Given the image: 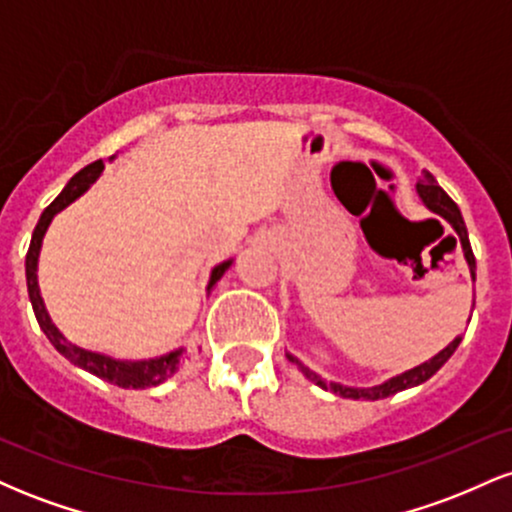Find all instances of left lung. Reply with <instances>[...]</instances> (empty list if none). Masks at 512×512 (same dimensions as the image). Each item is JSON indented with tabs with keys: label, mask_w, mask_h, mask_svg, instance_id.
Segmentation results:
<instances>
[{
	"label": "left lung",
	"mask_w": 512,
	"mask_h": 512,
	"mask_svg": "<svg viewBox=\"0 0 512 512\" xmlns=\"http://www.w3.org/2000/svg\"><path fill=\"white\" fill-rule=\"evenodd\" d=\"M416 192H419L421 202H424L426 207L433 211V214H438L440 219H445L452 228H455L457 240H460L462 252H464V260H467L469 272H472V279H474V276H477V272H474V269H477V262H474V252H472V245H469L467 226H464L460 207H457V204L448 197V192H445L443 187H440L438 182L433 180L431 173H424V178L416 182ZM460 342H462V337H455L448 346H445L443 351H440V354L433 356L431 361L421 363V366H416L411 370H404V373L395 375V378H390L387 383L375 385V387H346V385H339V383H327V380H322L320 375L313 373V370L305 368L296 356H291V354H286V356H289L291 363H298V368L303 370L305 378L313 380V383L320 385L322 390H330V392H334V395L346 397V399H385L390 395H397V392L407 390V387H416V385L426 383V380L431 378V375H436L438 370L443 368V363L448 361L452 354H455V349L460 346Z\"/></svg>",
	"instance_id": "left-lung-1"
}]
</instances>
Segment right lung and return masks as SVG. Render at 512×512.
<instances>
[{
    "instance_id": "1",
    "label": "right lung",
    "mask_w": 512,
    "mask_h": 512,
    "mask_svg": "<svg viewBox=\"0 0 512 512\" xmlns=\"http://www.w3.org/2000/svg\"><path fill=\"white\" fill-rule=\"evenodd\" d=\"M103 173V161H93L88 163L86 168H81L79 173L74 175L72 180L64 185V190L57 195L55 202L50 204L48 209L40 214V221L38 226H35L33 231V238H31V245H28V255H26V284H28V298H31V305H33V313H35V320H38L40 330L45 332V337L50 339L52 346H55L57 351L64 358H69V361L74 363V366L88 370V373L98 375L101 380H108V383H113L117 387H132V390H144V387H154V385H161L163 380H168L170 375L175 373L180 366L182 358L187 356L185 349H178V351H170L166 356H158V358H149V361H117V358H110V356H103V354H96V351H86L81 349V346H74L69 344L67 339H64V334L57 330L55 325H52L48 310H45V303L43 298H40V289H38V255H40V245H43V238H45V231H48L50 221L55 219L57 211H62L67 204H72L76 197H81L88 187L93 185V182L98 180V175ZM233 260L228 262H221L216 264L214 269H211V279H209V286L216 284V281L221 279L223 274H226V269L231 267Z\"/></svg>"
}]
</instances>
